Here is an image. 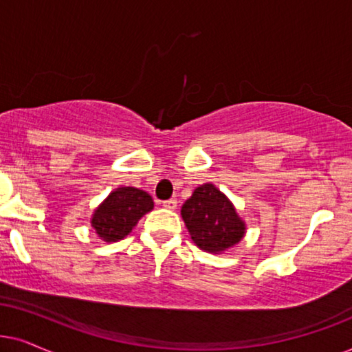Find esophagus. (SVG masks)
<instances>
[{"instance_id":"34e87169","label":"esophagus","mask_w":352,"mask_h":352,"mask_svg":"<svg viewBox=\"0 0 352 352\" xmlns=\"http://www.w3.org/2000/svg\"><path fill=\"white\" fill-rule=\"evenodd\" d=\"M162 206L166 209H170V210H173V209H177V199H167V201H164L162 203Z\"/></svg>"}]
</instances>
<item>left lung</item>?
Segmentation results:
<instances>
[{"instance_id": "1", "label": "left lung", "mask_w": 352, "mask_h": 352, "mask_svg": "<svg viewBox=\"0 0 352 352\" xmlns=\"http://www.w3.org/2000/svg\"><path fill=\"white\" fill-rule=\"evenodd\" d=\"M182 217L191 240L209 252L227 250L245 235V223L238 217L233 204L210 184L193 191L182 208Z\"/></svg>"}]
</instances>
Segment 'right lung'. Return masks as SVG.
<instances>
[{
  "mask_svg": "<svg viewBox=\"0 0 352 352\" xmlns=\"http://www.w3.org/2000/svg\"><path fill=\"white\" fill-rule=\"evenodd\" d=\"M153 199L146 191L124 186L107 196L95 210L91 225L104 241H119L127 236L144 214L153 209Z\"/></svg>",
  "mask_w": 352,
  "mask_h": 352,
  "instance_id": "add662e5",
  "label": "right lung"
}]
</instances>
